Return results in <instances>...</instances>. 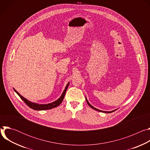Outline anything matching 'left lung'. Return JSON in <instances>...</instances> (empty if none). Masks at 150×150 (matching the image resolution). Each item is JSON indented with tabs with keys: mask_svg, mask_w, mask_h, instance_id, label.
Wrapping results in <instances>:
<instances>
[{
	"mask_svg": "<svg viewBox=\"0 0 150 150\" xmlns=\"http://www.w3.org/2000/svg\"><path fill=\"white\" fill-rule=\"evenodd\" d=\"M86 101H87V103H88V104L89 105V106L90 107V108H91L92 109H94V110H97V111H98V112H103V113H110L113 112H115V110H113V111H111V112H105V111H101V110H98V109H96V108H94V107H93V105H91L90 104V103L88 101V100H87V98H86Z\"/></svg>",
	"mask_w": 150,
	"mask_h": 150,
	"instance_id": "8db88e82",
	"label": "left lung"
}]
</instances>
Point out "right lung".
Masks as SVG:
<instances>
[{
	"mask_svg": "<svg viewBox=\"0 0 150 150\" xmlns=\"http://www.w3.org/2000/svg\"><path fill=\"white\" fill-rule=\"evenodd\" d=\"M69 82L67 84V87H65V89L64 90L62 96H60V97L57 100H56V101H55L53 103H49V104H37V103H32V102L28 101V100H27L26 98H25L24 97H23L21 95H20L19 93L17 91H16L15 89H14V91L20 97V98L25 102V103L28 107H30V108H31V109H33L35 110H49V109H51L56 108V107H57L58 105H60V104L62 102V101L64 98V97H65L66 91H67V88L69 86Z\"/></svg>",
	"mask_w": 150,
	"mask_h": 150,
	"instance_id": "add662e5",
	"label": "right lung"
}]
</instances>
